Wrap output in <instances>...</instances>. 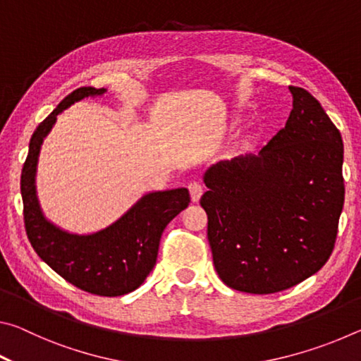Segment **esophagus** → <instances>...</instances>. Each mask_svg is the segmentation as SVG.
Segmentation results:
<instances>
[{"instance_id":"obj_1","label":"esophagus","mask_w":361,"mask_h":361,"mask_svg":"<svg viewBox=\"0 0 361 361\" xmlns=\"http://www.w3.org/2000/svg\"><path fill=\"white\" fill-rule=\"evenodd\" d=\"M188 189H189V194H191L192 202H197V200H199L200 197H202V194H204V186L200 185L199 181H192V183H189Z\"/></svg>"}]
</instances>
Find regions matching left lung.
Segmentation results:
<instances>
[{
	"mask_svg": "<svg viewBox=\"0 0 361 361\" xmlns=\"http://www.w3.org/2000/svg\"><path fill=\"white\" fill-rule=\"evenodd\" d=\"M293 109L258 154L212 166L200 205L219 279L271 295L301 283L333 253L344 205L341 132L320 102L290 85Z\"/></svg>",
	"mask_w": 361,
	"mask_h": 361,
	"instance_id": "1",
	"label": "left lung"
}]
</instances>
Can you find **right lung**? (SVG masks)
<instances>
[{"label": "right lung", "instance_id": "1", "mask_svg": "<svg viewBox=\"0 0 361 361\" xmlns=\"http://www.w3.org/2000/svg\"><path fill=\"white\" fill-rule=\"evenodd\" d=\"M106 89L79 87L36 127L22 169L20 192L28 240L39 258L66 282L97 296H122L137 290L156 264L166 226L191 202L186 188L143 195L108 228L89 235L70 234L47 221L36 197L35 175L42 140L73 103L105 94Z\"/></svg>", "mask_w": 361, "mask_h": 361}]
</instances>
